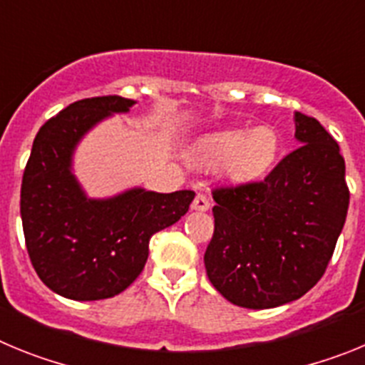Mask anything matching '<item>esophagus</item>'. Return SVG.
Returning a JSON list of instances; mask_svg holds the SVG:
<instances>
[{
	"mask_svg": "<svg viewBox=\"0 0 365 365\" xmlns=\"http://www.w3.org/2000/svg\"><path fill=\"white\" fill-rule=\"evenodd\" d=\"M192 208H193V210L206 212L208 208H210V199L206 197L205 193H197V195H195V199H193V202H192Z\"/></svg>",
	"mask_w": 365,
	"mask_h": 365,
	"instance_id": "esophagus-1",
	"label": "esophagus"
}]
</instances>
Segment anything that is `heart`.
Listing matches in <instances>:
<instances>
[{
  "mask_svg": "<svg viewBox=\"0 0 365 365\" xmlns=\"http://www.w3.org/2000/svg\"><path fill=\"white\" fill-rule=\"evenodd\" d=\"M279 151V137L270 125L256 130H225L199 144V157L208 166H227L234 180H250L270 170Z\"/></svg>",
  "mask_w": 365,
  "mask_h": 365,
  "instance_id": "heart-1",
  "label": "heart"
}]
</instances>
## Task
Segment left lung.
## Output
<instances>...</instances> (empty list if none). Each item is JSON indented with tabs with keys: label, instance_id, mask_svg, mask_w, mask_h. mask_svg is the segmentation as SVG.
Segmentation results:
<instances>
[{
	"label": "left lung",
	"instance_id": "obj_1",
	"mask_svg": "<svg viewBox=\"0 0 365 365\" xmlns=\"http://www.w3.org/2000/svg\"><path fill=\"white\" fill-rule=\"evenodd\" d=\"M302 146L263 180L212 190V285L234 305L272 309L309 292L333 257L347 208L346 163L316 118L296 113Z\"/></svg>",
	"mask_w": 365,
	"mask_h": 365
}]
</instances>
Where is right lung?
<instances>
[{"label": "right lung", "instance_id": "obj_1", "mask_svg": "<svg viewBox=\"0 0 365 365\" xmlns=\"http://www.w3.org/2000/svg\"><path fill=\"white\" fill-rule=\"evenodd\" d=\"M133 104L118 95L78 100L45 122L32 144L19 201L25 245L41 282L63 298L93 302L128 289L146 265L151 235L179 221L195 197L143 188L108 201L83 195L69 170L74 146Z\"/></svg>", "mask_w": 365, "mask_h": 365}]
</instances>
